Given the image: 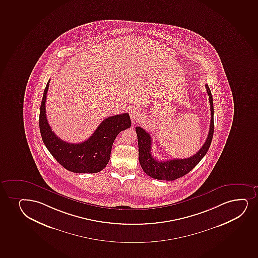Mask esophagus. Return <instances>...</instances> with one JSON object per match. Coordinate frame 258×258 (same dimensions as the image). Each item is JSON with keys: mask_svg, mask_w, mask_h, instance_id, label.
<instances>
[{"mask_svg": "<svg viewBox=\"0 0 258 258\" xmlns=\"http://www.w3.org/2000/svg\"><path fill=\"white\" fill-rule=\"evenodd\" d=\"M130 117L131 118L133 119V121L140 119V118L142 117V112H141V110H140V108H138V107H133V108L131 109Z\"/></svg>", "mask_w": 258, "mask_h": 258, "instance_id": "obj_1", "label": "esophagus"}]
</instances>
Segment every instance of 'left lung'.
<instances>
[{"mask_svg":"<svg viewBox=\"0 0 258 258\" xmlns=\"http://www.w3.org/2000/svg\"><path fill=\"white\" fill-rule=\"evenodd\" d=\"M206 89L209 96L211 109V121L208 139L200 151L192 157L184 159L158 161L151 153V135L140 126H137L136 133L139 141V158L143 170L151 177L162 181H174L187 174L196 167L207 154L213 140L214 122H213V101L212 93L208 84Z\"/></svg>","mask_w":258,"mask_h":258,"instance_id":"1","label":"left lung"}]
</instances>
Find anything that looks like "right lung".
I'll list each match as a JSON object with an SVG mask.
<instances>
[{
	"instance_id": "1",
	"label": "right lung",
	"mask_w": 258,
	"mask_h": 258,
	"mask_svg": "<svg viewBox=\"0 0 258 258\" xmlns=\"http://www.w3.org/2000/svg\"><path fill=\"white\" fill-rule=\"evenodd\" d=\"M50 80L45 87L39 113V129L48 151L64 169L74 173H97L109 162L113 141L121 131L131 127L127 113L105 118L89 140L71 144L54 134L45 114V101Z\"/></svg>"
}]
</instances>
